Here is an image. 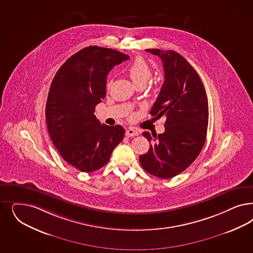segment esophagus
Listing matches in <instances>:
<instances>
[{
    "label": "esophagus",
    "instance_id": "esophagus-1",
    "mask_svg": "<svg viewBox=\"0 0 253 253\" xmlns=\"http://www.w3.org/2000/svg\"><path fill=\"white\" fill-rule=\"evenodd\" d=\"M138 135H139V132L136 129L132 128V127L126 131V137H133V136H138Z\"/></svg>",
    "mask_w": 253,
    "mask_h": 253
}]
</instances>
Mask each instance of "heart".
Masks as SVG:
<instances>
[{
    "label": "heart",
    "mask_w": 253,
    "mask_h": 253,
    "mask_svg": "<svg viewBox=\"0 0 253 253\" xmlns=\"http://www.w3.org/2000/svg\"><path fill=\"white\" fill-rule=\"evenodd\" d=\"M127 74L136 85L145 84L152 75L151 67L142 57H138L127 68Z\"/></svg>",
    "instance_id": "heart-1"
}]
</instances>
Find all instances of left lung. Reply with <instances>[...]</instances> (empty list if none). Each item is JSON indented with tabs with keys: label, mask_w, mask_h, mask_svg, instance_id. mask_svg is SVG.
I'll return each mask as SVG.
<instances>
[{
	"label": "left lung",
	"mask_w": 253,
	"mask_h": 253,
	"mask_svg": "<svg viewBox=\"0 0 253 253\" xmlns=\"http://www.w3.org/2000/svg\"><path fill=\"white\" fill-rule=\"evenodd\" d=\"M162 59L164 84L150 111L156 118L165 115L163 134L144 132L148 153L139 156L144 170L160 179L184 171L204 146L209 124V103L203 83L195 69L179 53L146 49Z\"/></svg>",
	"instance_id": "left-lung-1"
}]
</instances>
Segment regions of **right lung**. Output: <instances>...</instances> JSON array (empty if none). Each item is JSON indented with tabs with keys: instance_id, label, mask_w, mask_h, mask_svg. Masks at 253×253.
I'll return each mask as SVG.
<instances>
[{
	"instance_id": "1",
	"label": "right lung",
	"mask_w": 253,
	"mask_h": 253,
	"mask_svg": "<svg viewBox=\"0 0 253 253\" xmlns=\"http://www.w3.org/2000/svg\"><path fill=\"white\" fill-rule=\"evenodd\" d=\"M129 57L114 49L88 46L69 57L49 88L45 118L49 135L67 163L83 172L104 167L125 129L100 124L95 107L106 95L107 75Z\"/></svg>"
}]
</instances>
